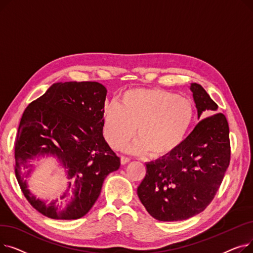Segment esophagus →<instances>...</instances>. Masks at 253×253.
I'll use <instances>...</instances> for the list:
<instances>
[{"mask_svg": "<svg viewBox=\"0 0 253 253\" xmlns=\"http://www.w3.org/2000/svg\"><path fill=\"white\" fill-rule=\"evenodd\" d=\"M129 161H130V159H129L128 157H125V156H121V164H122V165H125V164H127Z\"/></svg>", "mask_w": 253, "mask_h": 253, "instance_id": "34e87169", "label": "esophagus"}]
</instances>
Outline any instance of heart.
<instances>
[{
    "label": "heart",
    "mask_w": 253,
    "mask_h": 253,
    "mask_svg": "<svg viewBox=\"0 0 253 253\" xmlns=\"http://www.w3.org/2000/svg\"><path fill=\"white\" fill-rule=\"evenodd\" d=\"M191 100L158 88H135L122 93L118 104H106L102 113L104 137L114 149H121L135 134L131 152H149L160 159L182 143L194 119Z\"/></svg>",
    "instance_id": "b5f03b06"
}]
</instances>
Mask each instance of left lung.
Here are the masks:
<instances>
[{
	"instance_id": "1",
	"label": "left lung",
	"mask_w": 253,
	"mask_h": 253,
	"mask_svg": "<svg viewBox=\"0 0 253 253\" xmlns=\"http://www.w3.org/2000/svg\"><path fill=\"white\" fill-rule=\"evenodd\" d=\"M199 122L167 158L147 165L137 195L149 213L161 221L188 219L213 200L231 160L227 118L205 89L191 85ZM214 115H212L211 114Z\"/></svg>"
}]
</instances>
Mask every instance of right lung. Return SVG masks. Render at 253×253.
I'll list each match as a JSON object with an SVG mask.
<instances>
[{"label": "right lung", "instance_id": "1", "mask_svg": "<svg viewBox=\"0 0 253 253\" xmlns=\"http://www.w3.org/2000/svg\"><path fill=\"white\" fill-rule=\"evenodd\" d=\"M105 87L97 82L53 84L22 114L15 139V175L29 203L53 219H78L96 202L104 178L120 158L102 135ZM55 155L66 168L69 190L51 203L37 199L24 179L39 155Z\"/></svg>", "mask_w": 253, "mask_h": 253}]
</instances>
